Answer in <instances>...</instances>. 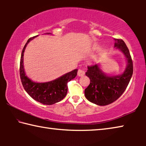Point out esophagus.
Returning <instances> with one entry per match:
<instances>
[{
  "mask_svg": "<svg viewBox=\"0 0 146 146\" xmlns=\"http://www.w3.org/2000/svg\"><path fill=\"white\" fill-rule=\"evenodd\" d=\"M85 74V71H84L82 69H78V72H77V75L79 76H82L84 75Z\"/></svg>",
  "mask_w": 146,
  "mask_h": 146,
  "instance_id": "esophagus-1",
  "label": "esophagus"
}]
</instances>
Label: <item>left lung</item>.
<instances>
[{"label":"left lung","mask_w":146,"mask_h":146,"mask_svg":"<svg viewBox=\"0 0 146 146\" xmlns=\"http://www.w3.org/2000/svg\"><path fill=\"white\" fill-rule=\"evenodd\" d=\"M115 47L124 54L127 66L122 75L107 76L97 64L88 66L86 73L90 79V84L84 91L86 98L98 106H106L115 102L127 88L133 72V64L129 49L122 39L115 38Z\"/></svg>","instance_id":"left-lung-1"}]
</instances>
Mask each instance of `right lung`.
I'll return each mask as SVG.
<instances>
[{
    "label": "right lung",
    "mask_w": 146,
    "mask_h": 146,
    "mask_svg": "<svg viewBox=\"0 0 146 146\" xmlns=\"http://www.w3.org/2000/svg\"><path fill=\"white\" fill-rule=\"evenodd\" d=\"M49 33H47L48 34ZM35 36L29 38L23 49L20 62V76L23 86L28 95L34 100L46 105H52L60 102L68 92V82L77 75V70L69 72L55 80L48 82L36 83L26 76L23 66V56L25 48L29 41Z\"/></svg>",
    "instance_id": "obj_1"
}]
</instances>
